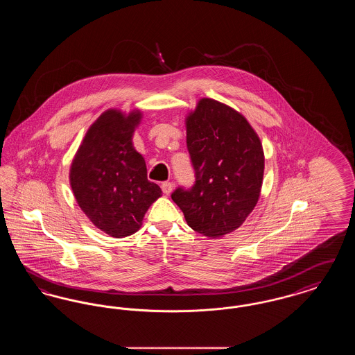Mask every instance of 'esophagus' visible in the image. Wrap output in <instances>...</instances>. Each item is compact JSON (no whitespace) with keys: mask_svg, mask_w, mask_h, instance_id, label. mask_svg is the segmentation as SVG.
Listing matches in <instances>:
<instances>
[{"mask_svg":"<svg viewBox=\"0 0 355 355\" xmlns=\"http://www.w3.org/2000/svg\"><path fill=\"white\" fill-rule=\"evenodd\" d=\"M162 191H164V194H166V196H169L171 194V191H173V184H170V182H164L162 185Z\"/></svg>","mask_w":355,"mask_h":355,"instance_id":"1","label":"esophagus"}]
</instances>
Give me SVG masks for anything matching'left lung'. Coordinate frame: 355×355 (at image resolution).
Here are the masks:
<instances>
[{"mask_svg": "<svg viewBox=\"0 0 355 355\" xmlns=\"http://www.w3.org/2000/svg\"><path fill=\"white\" fill-rule=\"evenodd\" d=\"M185 125L196 184L190 190L178 187L171 200L194 232L220 238L236 230L259 200L262 144L239 112L213 98L197 102Z\"/></svg>", "mask_w": 355, "mask_h": 355, "instance_id": "obj_1", "label": "left lung"}]
</instances>
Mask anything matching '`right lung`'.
Returning <instances> with one entry per match:
<instances>
[{
  "instance_id": "right-lung-1",
  "label": "right lung",
  "mask_w": 355,
  "mask_h": 355,
  "mask_svg": "<svg viewBox=\"0 0 355 355\" xmlns=\"http://www.w3.org/2000/svg\"><path fill=\"white\" fill-rule=\"evenodd\" d=\"M142 119L135 109L128 114L107 109L87 129L74 154L69 182L74 198L90 222L114 238L139 230L161 187L148 180L144 157L133 146Z\"/></svg>"
}]
</instances>
